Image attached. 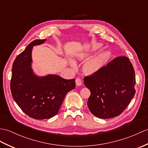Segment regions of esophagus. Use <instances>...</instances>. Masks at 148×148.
<instances>
[{
    "mask_svg": "<svg viewBox=\"0 0 148 148\" xmlns=\"http://www.w3.org/2000/svg\"><path fill=\"white\" fill-rule=\"evenodd\" d=\"M76 84L77 86H81L82 84V81L80 79V78L77 77L76 79Z\"/></svg>",
    "mask_w": 148,
    "mask_h": 148,
    "instance_id": "1",
    "label": "esophagus"
}]
</instances>
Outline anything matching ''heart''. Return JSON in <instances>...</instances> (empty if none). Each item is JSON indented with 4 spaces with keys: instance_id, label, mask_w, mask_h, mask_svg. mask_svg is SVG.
I'll return each instance as SVG.
<instances>
[{
    "instance_id": "heart-1",
    "label": "heart",
    "mask_w": 148,
    "mask_h": 148,
    "mask_svg": "<svg viewBox=\"0 0 148 148\" xmlns=\"http://www.w3.org/2000/svg\"><path fill=\"white\" fill-rule=\"evenodd\" d=\"M100 47H101V45L99 43L95 44L93 46V50L95 51V50L99 49ZM108 57V53L107 52H102L100 53L99 55H97L96 57L93 58L91 60L86 62L84 65V71H85L86 73L88 74H93L95 72L99 71L101 67H102L103 64H104L106 60ZM71 65L72 67L76 68V64L74 61L71 60L70 62Z\"/></svg>"
}]
</instances>
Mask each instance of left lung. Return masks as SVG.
Returning <instances> with one entry per match:
<instances>
[{"instance_id": "1", "label": "left lung", "mask_w": 148, "mask_h": 148, "mask_svg": "<svg viewBox=\"0 0 148 148\" xmlns=\"http://www.w3.org/2000/svg\"><path fill=\"white\" fill-rule=\"evenodd\" d=\"M90 90L87 105L96 117L108 119L118 116L134 97L136 76L132 64L126 56H119L99 71L84 78Z\"/></svg>"}]
</instances>
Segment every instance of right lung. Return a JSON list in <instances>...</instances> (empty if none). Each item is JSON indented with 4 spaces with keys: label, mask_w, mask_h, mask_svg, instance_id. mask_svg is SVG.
Listing matches in <instances>:
<instances>
[{
    "label": "right lung",
    "mask_w": 148,
    "mask_h": 148,
    "mask_svg": "<svg viewBox=\"0 0 148 148\" xmlns=\"http://www.w3.org/2000/svg\"><path fill=\"white\" fill-rule=\"evenodd\" d=\"M46 39L29 44L17 56L12 67L11 91L14 101L27 115L36 119H49L57 114L65 97L75 88V79H65L56 74L39 76L32 68L33 46Z\"/></svg>",
    "instance_id": "right-lung-1"
}]
</instances>
